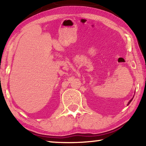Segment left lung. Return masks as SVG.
<instances>
[{
    "mask_svg": "<svg viewBox=\"0 0 146 146\" xmlns=\"http://www.w3.org/2000/svg\"><path fill=\"white\" fill-rule=\"evenodd\" d=\"M132 100H133V98H132V99H131V100H129V102H128V104H127V105H129V104L131 103V101H132Z\"/></svg>",
    "mask_w": 146,
    "mask_h": 146,
    "instance_id": "1",
    "label": "left lung"
}]
</instances>
